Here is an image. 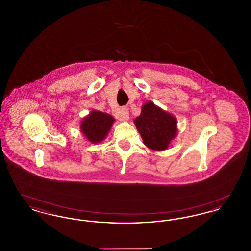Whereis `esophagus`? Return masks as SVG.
Returning <instances> with one entry per match:
<instances>
[{
	"mask_svg": "<svg viewBox=\"0 0 251 251\" xmlns=\"http://www.w3.org/2000/svg\"><path fill=\"white\" fill-rule=\"evenodd\" d=\"M116 118L120 120H129V111L127 107H121L118 112L115 114Z\"/></svg>",
	"mask_w": 251,
	"mask_h": 251,
	"instance_id": "obj_1",
	"label": "esophagus"
}]
</instances>
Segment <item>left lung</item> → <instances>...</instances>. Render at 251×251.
<instances>
[{
  "mask_svg": "<svg viewBox=\"0 0 251 251\" xmlns=\"http://www.w3.org/2000/svg\"><path fill=\"white\" fill-rule=\"evenodd\" d=\"M134 124L144 144L154 151L166 150L177 132L175 118L150 101L142 106L141 114L134 120Z\"/></svg>",
  "mask_w": 251,
  "mask_h": 251,
  "instance_id": "left-lung-1",
  "label": "left lung"
}]
</instances>
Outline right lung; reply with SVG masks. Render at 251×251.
Instances as JSON below:
<instances>
[{"instance_id":"add662e5","label":"right lung","mask_w":251,"mask_h":251,"mask_svg":"<svg viewBox=\"0 0 251 251\" xmlns=\"http://www.w3.org/2000/svg\"><path fill=\"white\" fill-rule=\"evenodd\" d=\"M114 121V118L108 114L92 111L82 121L81 130L90 142L99 143L105 138Z\"/></svg>"}]
</instances>
